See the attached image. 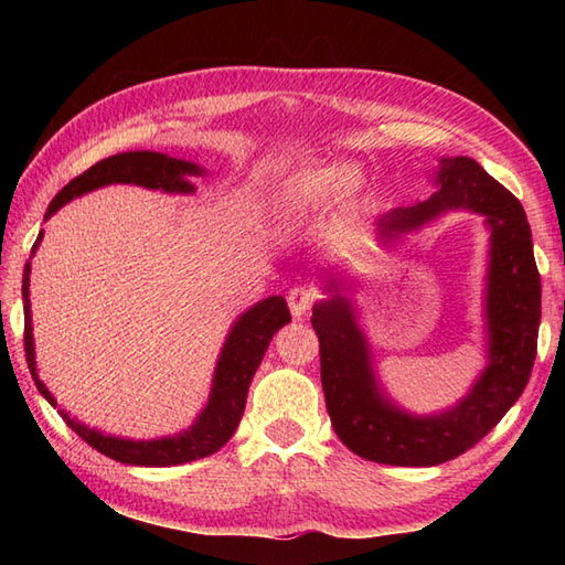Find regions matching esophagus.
Segmentation results:
<instances>
[{
  "label": "esophagus",
  "mask_w": 565,
  "mask_h": 565,
  "mask_svg": "<svg viewBox=\"0 0 565 565\" xmlns=\"http://www.w3.org/2000/svg\"><path fill=\"white\" fill-rule=\"evenodd\" d=\"M316 298H318V294H316V289H310V286H294L289 296H286V301H289V308H291V316L303 318L308 310L313 308Z\"/></svg>",
  "instance_id": "34e87169"
}]
</instances>
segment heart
I'll return each instance as SVG.
<instances>
[{
  "label": "heart",
  "instance_id": "heart-1",
  "mask_svg": "<svg viewBox=\"0 0 565 565\" xmlns=\"http://www.w3.org/2000/svg\"><path fill=\"white\" fill-rule=\"evenodd\" d=\"M364 189V179L354 167L334 162L326 167H308L284 179L274 196V211L281 218H296V215L313 213L326 206L332 199L350 201L356 199Z\"/></svg>",
  "mask_w": 565,
  "mask_h": 565
}]
</instances>
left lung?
I'll use <instances>...</instances> for the list:
<instances>
[{"label":"left lung","instance_id":"obj_1","mask_svg":"<svg viewBox=\"0 0 565 565\" xmlns=\"http://www.w3.org/2000/svg\"><path fill=\"white\" fill-rule=\"evenodd\" d=\"M431 182L435 194L429 199L381 215L376 239L388 245L449 211H471L486 218L488 362L463 398L431 415L407 413L388 398L356 308L344 294L350 291V276H322L328 298L313 306L310 318L320 340V379L334 431L356 456L388 466H437L471 449L520 401L536 356L542 279L522 203L463 154L441 158Z\"/></svg>","mask_w":565,"mask_h":565}]
</instances>
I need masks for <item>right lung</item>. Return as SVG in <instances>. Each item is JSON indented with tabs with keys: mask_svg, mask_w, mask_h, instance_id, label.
Here are the masks:
<instances>
[{
	"mask_svg": "<svg viewBox=\"0 0 565 565\" xmlns=\"http://www.w3.org/2000/svg\"><path fill=\"white\" fill-rule=\"evenodd\" d=\"M203 174V167L170 158L162 152L150 150H134V152H118L89 167L87 172L72 179L63 191L51 201L45 211V221L53 213L70 203L72 199L89 194L94 189L109 186V184H136L154 191H164V194H194L196 186L189 182L191 177ZM43 239V231L39 233L31 249V257L35 255ZM31 257L23 267V281H21V296H23V347H26V362L33 376L35 388L41 391L43 398L57 407L65 423L77 431V435L109 456L114 461L130 463V466H179L203 459L218 451L223 444H227L235 435L239 425V417L245 413L247 391L252 376H255L257 366L262 364V356L274 338L276 330H281L286 322H291L289 306H286L284 296H269L264 301L247 308L239 316L227 338L223 342V350L218 354V362L213 369L211 393L206 405L201 407L194 423L186 429L177 431L170 437L158 439H128V437H114L104 435L102 429L87 427L72 417L67 411L57 405L53 393L45 388V383L39 376V366H35V344H33V326H31V298H29V276H31Z\"/></svg>",
	"mask_w": 565,
	"mask_h": 565,
	"instance_id": "right-lung-1",
	"label": "right lung"
}]
</instances>
